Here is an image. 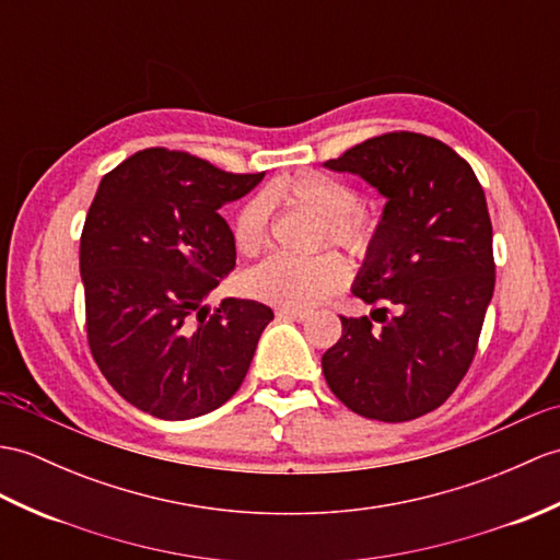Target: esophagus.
<instances>
[{
  "label": "esophagus",
  "instance_id": "esophagus-1",
  "mask_svg": "<svg viewBox=\"0 0 560 560\" xmlns=\"http://www.w3.org/2000/svg\"><path fill=\"white\" fill-rule=\"evenodd\" d=\"M277 317L279 319H285V322H305L310 315L303 310H277Z\"/></svg>",
  "mask_w": 560,
  "mask_h": 560
}]
</instances>
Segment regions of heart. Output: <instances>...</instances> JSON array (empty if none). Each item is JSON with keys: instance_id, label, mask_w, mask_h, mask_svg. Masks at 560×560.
Returning <instances> with one entry per match:
<instances>
[{"instance_id": "heart-1", "label": "heart", "mask_w": 560, "mask_h": 560, "mask_svg": "<svg viewBox=\"0 0 560 560\" xmlns=\"http://www.w3.org/2000/svg\"><path fill=\"white\" fill-rule=\"evenodd\" d=\"M267 202L303 207L315 214L327 241L350 253H365L372 243V224L358 212V192L343 180L319 172H301L277 178L265 198L245 202L233 219V241L243 255H255L267 238ZM348 279L341 257L319 255L291 259L275 255L243 277V291L259 303L283 310H310L339 291Z\"/></svg>"}]
</instances>
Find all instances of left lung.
I'll list each match as a JSON object with an SVG mask.
<instances>
[{"label": "left lung", "instance_id": "8db88e82", "mask_svg": "<svg viewBox=\"0 0 560 560\" xmlns=\"http://www.w3.org/2000/svg\"><path fill=\"white\" fill-rule=\"evenodd\" d=\"M324 166L386 198L353 295L396 312L374 310L380 329L368 317H341L322 372L362 418L415 420L456 392L475 358L497 271L485 190L460 154L408 131L370 138Z\"/></svg>", "mask_w": 560, "mask_h": 560}]
</instances>
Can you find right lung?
Listing matches in <instances>:
<instances>
[{"mask_svg": "<svg viewBox=\"0 0 560 560\" xmlns=\"http://www.w3.org/2000/svg\"><path fill=\"white\" fill-rule=\"evenodd\" d=\"M265 174H226L188 152H136L100 180L81 236L88 343L116 394L160 420H190L238 392L275 312L226 298L236 267L221 207Z\"/></svg>", "mask_w": 560, "mask_h": 560, "instance_id": "1", "label": "right lung"}]
</instances>
